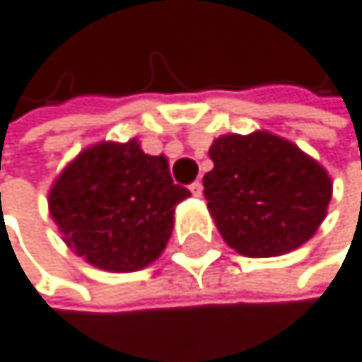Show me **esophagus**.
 <instances>
[{"label": "esophagus", "instance_id": "obj_1", "mask_svg": "<svg viewBox=\"0 0 362 362\" xmlns=\"http://www.w3.org/2000/svg\"><path fill=\"white\" fill-rule=\"evenodd\" d=\"M189 189H191V193H193L195 197H202V195H204V185L199 182V180H195V182H193Z\"/></svg>", "mask_w": 362, "mask_h": 362}]
</instances>
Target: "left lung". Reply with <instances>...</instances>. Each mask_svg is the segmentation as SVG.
Returning <instances> with one entry per match:
<instances>
[{"mask_svg":"<svg viewBox=\"0 0 362 362\" xmlns=\"http://www.w3.org/2000/svg\"><path fill=\"white\" fill-rule=\"evenodd\" d=\"M208 156L204 175L208 213L223 241L243 256H282L304 245L328 215V171L267 130L223 134Z\"/></svg>","mask_w":362,"mask_h":362,"instance_id":"left-lung-1","label":"left lung"}]
</instances>
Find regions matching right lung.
<instances>
[{"instance_id": "right-lung-1", "label": "right lung", "mask_w": 362, "mask_h": 362, "mask_svg": "<svg viewBox=\"0 0 362 362\" xmlns=\"http://www.w3.org/2000/svg\"><path fill=\"white\" fill-rule=\"evenodd\" d=\"M191 193L173 185L169 163L136 139L95 143L69 163L47 195L62 241L88 265L128 274L167 247L175 206Z\"/></svg>"}]
</instances>
